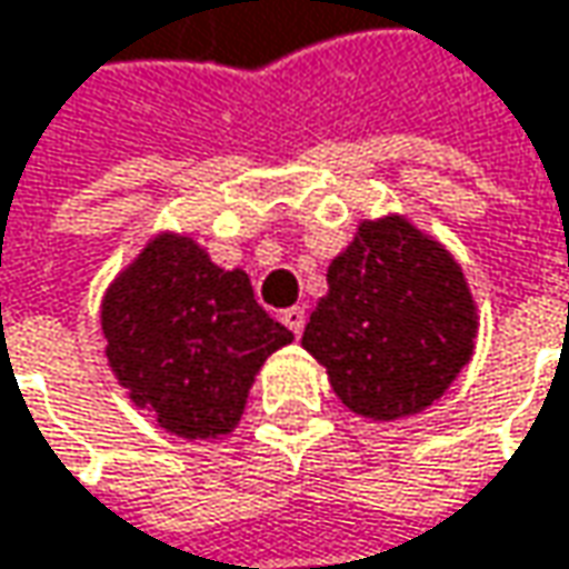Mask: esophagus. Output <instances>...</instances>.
<instances>
[{
    "instance_id": "34e87169",
    "label": "esophagus",
    "mask_w": 569,
    "mask_h": 569,
    "mask_svg": "<svg viewBox=\"0 0 569 569\" xmlns=\"http://www.w3.org/2000/svg\"><path fill=\"white\" fill-rule=\"evenodd\" d=\"M281 320H284V327H288L295 337H301V333H305V320H307L305 307H288V310L281 313Z\"/></svg>"
}]
</instances>
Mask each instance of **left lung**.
<instances>
[{"label":"left lung","mask_w":569,"mask_h":569,"mask_svg":"<svg viewBox=\"0 0 569 569\" xmlns=\"http://www.w3.org/2000/svg\"><path fill=\"white\" fill-rule=\"evenodd\" d=\"M301 343L349 411L398 421L433 405L472 356L476 305L453 256L401 217L359 226L327 271Z\"/></svg>","instance_id":"8db88e82"}]
</instances>
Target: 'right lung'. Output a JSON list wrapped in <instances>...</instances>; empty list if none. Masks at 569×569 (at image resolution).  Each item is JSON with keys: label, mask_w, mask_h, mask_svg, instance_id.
I'll list each match as a JSON object with an SVG mask.
<instances>
[{"label": "right lung", "mask_w": 569, "mask_h": 569, "mask_svg": "<svg viewBox=\"0 0 569 569\" xmlns=\"http://www.w3.org/2000/svg\"><path fill=\"white\" fill-rule=\"evenodd\" d=\"M106 356L129 398L187 440L229 433L262 362L295 340L249 274L223 271L187 236H158L102 298Z\"/></svg>", "instance_id": "add662e5"}]
</instances>
